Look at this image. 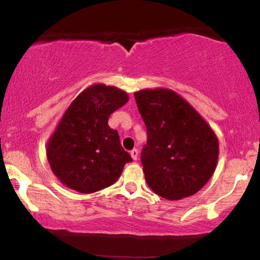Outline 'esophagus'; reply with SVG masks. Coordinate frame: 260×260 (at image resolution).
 <instances>
[{
	"instance_id": "1",
	"label": "esophagus",
	"mask_w": 260,
	"mask_h": 260,
	"mask_svg": "<svg viewBox=\"0 0 260 260\" xmlns=\"http://www.w3.org/2000/svg\"><path fill=\"white\" fill-rule=\"evenodd\" d=\"M138 149H133V150H131V156H132V159L136 161L137 159H138Z\"/></svg>"
}]
</instances>
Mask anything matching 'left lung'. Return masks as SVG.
<instances>
[{
	"label": "left lung",
	"mask_w": 260,
	"mask_h": 260,
	"mask_svg": "<svg viewBox=\"0 0 260 260\" xmlns=\"http://www.w3.org/2000/svg\"><path fill=\"white\" fill-rule=\"evenodd\" d=\"M134 98L147 126L142 165L148 186L169 201L196 194L216 169L215 132L171 89H143Z\"/></svg>",
	"instance_id": "left-lung-1"
}]
</instances>
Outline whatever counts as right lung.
<instances>
[{"label":"right lung","instance_id":"1","mask_svg":"<svg viewBox=\"0 0 260 260\" xmlns=\"http://www.w3.org/2000/svg\"><path fill=\"white\" fill-rule=\"evenodd\" d=\"M128 100L127 92L116 86L94 84L71 103L46 145L50 168L62 184L94 193L120 178L132 157L107 121Z\"/></svg>","mask_w":260,"mask_h":260}]
</instances>
